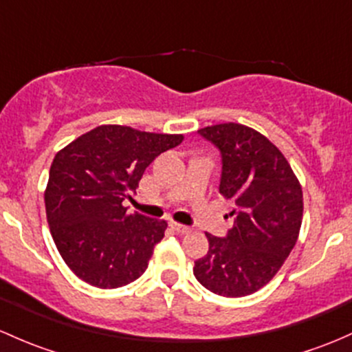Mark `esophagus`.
I'll list each match as a JSON object with an SVG mask.
<instances>
[{
	"instance_id": "esophagus-1",
	"label": "esophagus",
	"mask_w": 352,
	"mask_h": 352,
	"mask_svg": "<svg viewBox=\"0 0 352 352\" xmlns=\"http://www.w3.org/2000/svg\"><path fill=\"white\" fill-rule=\"evenodd\" d=\"M170 228H172L175 232H180V234H187V232H190V228H188V226L173 223V221L170 223Z\"/></svg>"
}]
</instances>
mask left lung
<instances>
[{"instance_id": "left-lung-1", "label": "left lung", "mask_w": 352, "mask_h": 352, "mask_svg": "<svg viewBox=\"0 0 352 352\" xmlns=\"http://www.w3.org/2000/svg\"><path fill=\"white\" fill-rule=\"evenodd\" d=\"M197 133L221 151L219 192L236 207L224 238L206 232L209 251L195 261L194 275L212 294L244 297L265 287L294 250L302 187L282 151L253 128L223 123Z\"/></svg>"}]
</instances>
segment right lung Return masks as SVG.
<instances>
[{
  "label": "right lung",
  "mask_w": 352,
  "mask_h": 352,
  "mask_svg": "<svg viewBox=\"0 0 352 352\" xmlns=\"http://www.w3.org/2000/svg\"><path fill=\"white\" fill-rule=\"evenodd\" d=\"M182 135L102 124L55 155L45 190L52 238L67 266L98 288H118L145 273L165 221L129 214L146 166L180 145Z\"/></svg>",
  "instance_id": "right-lung-1"
}]
</instances>
